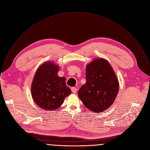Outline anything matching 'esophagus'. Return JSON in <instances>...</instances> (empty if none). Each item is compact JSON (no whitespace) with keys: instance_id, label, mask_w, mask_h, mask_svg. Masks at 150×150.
<instances>
[{"instance_id":"34e87169","label":"esophagus","mask_w":150,"mask_h":150,"mask_svg":"<svg viewBox=\"0 0 150 150\" xmlns=\"http://www.w3.org/2000/svg\"><path fill=\"white\" fill-rule=\"evenodd\" d=\"M71 90H72V93L75 94V93H76V91H77V89H76V88L73 87V88H71Z\"/></svg>"}]
</instances>
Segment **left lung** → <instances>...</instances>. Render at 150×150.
Here are the masks:
<instances>
[{
  "instance_id": "left-lung-1",
  "label": "left lung",
  "mask_w": 150,
  "mask_h": 150,
  "mask_svg": "<svg viewBox=\"0 0 150 150\" xmlns=\"http://www.w3.org/2000/svg\"><path fill=\"white\" fill-rule=\"evenodd\" d=\"M86 82L78 91L79 98L90 111L98 113L108 108L114 102L119 82L110 64L97 59L87 65Z\"/></svg>"
}]
</instances>
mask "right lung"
I'll use <instances>...</instances> for the list:
<instances>
[{
  "instance_id": "obj_1",
  "label": "right lung",
  "mask_w": 150,
  "mask_h": 150,
  "mask_svg": "<svg viewBox=\"0 0 150 150\" xmlns=\"http://www.w3.org/2000/svg\"><path fill=\"white\" fill-rule=\"evenodd\" d=\"M59 67L52 62H46L37 69L33 78L31 94L35 103L42 109L53 111L64 103L71 94L65 78L58 76Z\"/></svg>"
}]
</instances>
